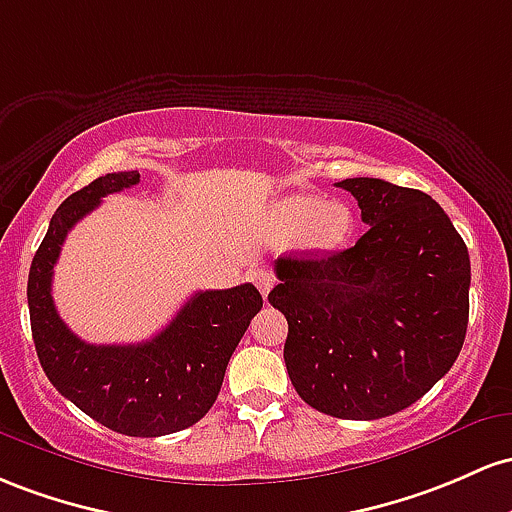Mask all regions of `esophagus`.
<instances>
[{
    "instance_id": "34e87169",
    "label": "esophagus",
    "mask_w": 512,
    "mask_h": 512,
    "mask_svg": "<svg viewBox=\"0 0 512 512\" xmlns=\"http://www.w3.org/2000/svg\"><path fill=\"white\" fill-rule=\"evenodd\" d=\"M251 280H254V285L261 290L263 297H268V292H271L275 285V275L268 273L266 268H256V271L251 273Z\"/></svg>"
}]
</instances>
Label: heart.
<instances>
[{
	"label": "heart",
	"mask_w": 512,
	"mask_h": 512,
	"mask_svg": "<svg viewBox=\"0 0 512 512\" xmlns=\"http://www.w3.org/2000/svg\"><path fill=\"white\" fill-rule=\"evenodd\" d=\"M271 222L285 237L304 232V244L312 251H333L343 246L355 225L346 203H326L317 195H285L273 205Z\"/></svg>",
	"instance_id": "1"
}]
</instances>
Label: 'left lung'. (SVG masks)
Wrapping results in <instances>:
<instances>
[{
    "instance_id": "obj_1",
    "label": "left lung",
    "mask_w": 512,
    "mask_h": 512,
    "mask_svg": "<svg viewBox=\"0 0 512 512\" xmlns=\"http://www.w3.org/2000/svg\"><path fill=\"white\" fill-rule=\"evenodd\" d=\"M367 232L333 254L275 261L285 365L312 409L375 421L409 409L455 365L469 321V251L445 210L382 179L336 183Z\"/></svg>"
}]
</instances>
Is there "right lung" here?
Returning <instances> with one entry per match:
<instances>
[{
	"mask_svg": "<svg viewBox=\"0 0 512 512\" xmlns=\"http://www.w3.org/2000/svg\"><path fill=\"white\" fill-rule=\"evenodd\" d=\"M135 183L137 171L99 176L57 208L28 273V312L38 360L57 392L116 433L159 438L193 426L210 411L263 297L251 283L195 292L166 329L132 346H94L74 336L53 302L60 249L101 198Z\"/></svg>",
	"mask_w": 512,
	"mask_h": 512,
	"instance_id": "obj_1",
	"label": "right lung"
}]
</instances>
